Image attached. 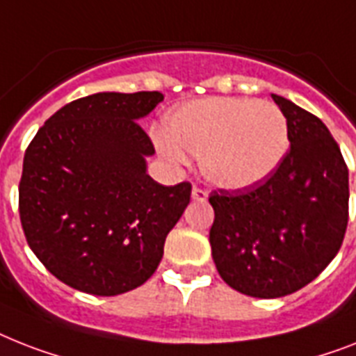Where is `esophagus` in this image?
<instances>
[{"mask_svg":"<svg viewBox=\"0 0 356 356\" xmlns=\"http://www.w3.org/2000/svg\"><path fill=\"white\" fill-rule=\"evenodd\" d=\"M192 199H193V201H207V199H208V192H207V190H203V188L193 186Z\"/></svg>","mask_w":356,"mask_h":356,"instance_id":"34e87169","label":"esophagus"}]
</instances>
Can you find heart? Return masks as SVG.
Instances as JSON below:
<instances>
[{
  "mask_svg": "<svg viewBox=\"0 0 356 356\" xmlns=\"http://www.w3.org/2000/svg\"><path fill=\"white\" fill-rule=\"evenodd\" d=\"M157 146L181 161L201 155L203 175L216 186L247 188L268 177L289 148V124L273 102L213 97L186 102L164 118Z\"/></svg>",
  "mask_w": 356,
  "mask_h": 356,
  "instance_id": "heart-1",
  "label": "heart"
}]
</instances>
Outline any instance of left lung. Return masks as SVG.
I'll return each mask as SVG.
<instances>
[{"label":"left lung","mask_w":356,"mask_h":356,"mask_svg":"<svg viewBox=\"0 0 356 356\" xmlns=\"http://www.w3.org/2000/svg\"><path fill=\"white\" fill-rule=\"evenodd\" d=\"M291 148L259 183L210 193L219 276L254 298L287 296L313 282L342 247L349 218L348 164L325 124L273 95Z\"/></svg>","instance_id":"8db88e82"}]
</instances>
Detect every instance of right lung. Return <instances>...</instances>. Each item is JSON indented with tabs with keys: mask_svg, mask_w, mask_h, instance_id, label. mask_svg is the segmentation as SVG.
<instances>
[{
	"mask_svg": "<svg viewBox=\"0 0 356 356\" xmlns=\"http://www.w3.org/2000/svg\"><path fill=\"white\" fill-rule=\"evenodd\" d=\"M159 91L97 93L58 109L23 157L19 219L36 258L69 287L117 296L143 285L190 203L192 184L146 173L152 138L138 118Z\"/></svg>",
	"mask_w": 356,
	"mask_h": 356,
	"instance_id": "1",
	"label": "right lung"
}]
</instances>
